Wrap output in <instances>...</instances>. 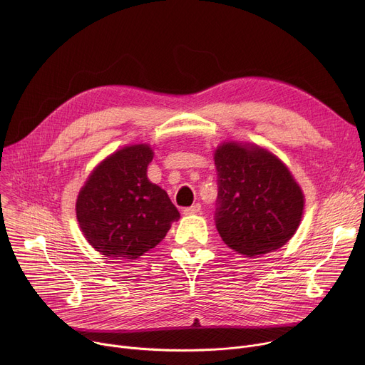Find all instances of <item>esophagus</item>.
<instances>
[{"label": "esophagus", "instance_id": "1", "mask_svg": "<svg viewBox=\"0 0 365 365\" xmlns=\"http://www.w3.org/2000/svg\"><path fill=\"white\" fill-rule=\"evenodd\" d=\"M200 211H201V205H200V204H195V205L187 207V208H185V210H183V212H185L186 215H190V214H197V212H200Z\"/></svg>", "mask_w": 365, "mask_h": 365}]
</instances>
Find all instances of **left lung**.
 <instances>
[{
  "mask_svg": "<svg viewBox=\"0 0 365 365\" xmlns=\"http://www.w3.org/2000/svg\"><path fill=\"white\" fill-rule=\"evenodd\" d=\"M214 220L225 244L255 257L283 247L297 232L304 195L286 165L261 148L233 142L215 151Z\"/></svg>",
  "mask_w": 365,
  "mask_h": 365,
  "instance_id": "8db88e82",
  "label": "left lung"
}]
</instances>
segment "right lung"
Instances as JSON below:
<instances>
[{
  "label": "right lung",
  "instance_id": "add662e5",
  "mask_svg": "<svg viewBox=\"0 0 365 365\" xmlns=\"http://www.w3.org/2000/svg\"><path fill=\"white\" fill-rule=\"evenodd\" d=\"M151 160L148 145L120 150L93 170L79 192V226L89 244L108 258L140 257L180 217L167 192L148 180Z\"/></svg>",
  "mask_w": 365,
  "mask_h": 365
}]
</instances>
